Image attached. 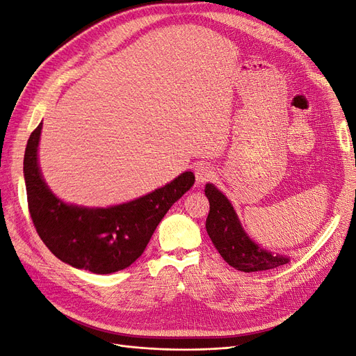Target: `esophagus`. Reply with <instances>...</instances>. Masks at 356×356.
I'll list each match as a JSON object with an SVG mask.
<instances>
[{"label": "esophagus", "instance_id": "1", "mask_svg": "<svg viewBox=\"0 0 356 356\" xmlns=\"http://www.w3.org/2000/svg\"><path fill=\"white\" fill-rule=\"evenodd\" d=\"M195 175L197 184H203V182H208L213 178V170L208 163H197L195 166Z\"/></svg>", "mask_w": 356, "mask_h": 356}]
</instances>
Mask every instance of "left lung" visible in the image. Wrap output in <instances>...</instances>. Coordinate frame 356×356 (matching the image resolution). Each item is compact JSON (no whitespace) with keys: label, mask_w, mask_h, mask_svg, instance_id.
I'll list each match as a JSON object with an SVG mask.
<instances>
[{"label":"left lung","mask_w":356,"mask_h":356,"mask_svg":"<svg viewBox=\"0 0 356 356\" xmlns=\"http://www.w3.org/2000/svg\"><path fill=\"white\" fill-rule=\"evenodd\" d=\"M204 195L209 200L207 232L225 263L245 273L270 270L288 263L286 257L267 252L248 238L232 203L218 188L207 184Z\"/></svg>","instance_id":"obj_1"}]
</instances>
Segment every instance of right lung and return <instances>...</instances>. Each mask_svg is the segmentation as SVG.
<instances>
[{
    "instance_id": "right-lung-1",
    "label": "right lung",
    "mask_w": 356,
    "mask_h": 356,
    "mask_svg": "<svg viewBox=\"0 0 356 356\" xmlns=\"http://www.w3.org/2000/svg\"><path fill=\"white\" fill-rule=\"evenodd\" d=\"M41 126L31 134L24 157L28 208L38 236L72 267L98 275L123 270L143 255L161 218L195 184V175L184 172L147 196L106 209L72 207L53 195L41 178L37 163Z\"/></svg>"
}]
</instances>
